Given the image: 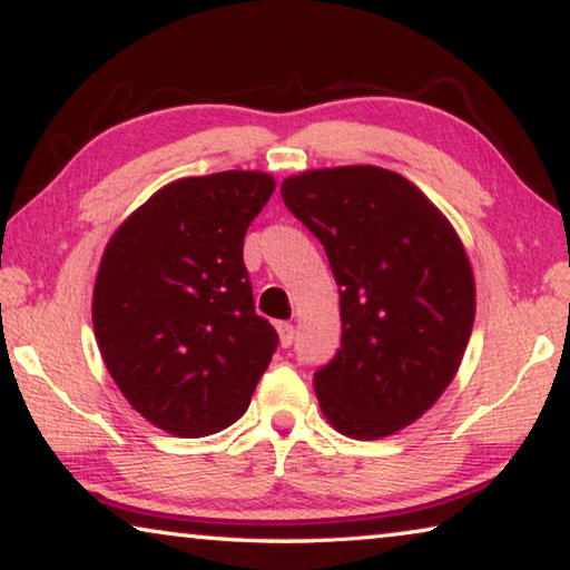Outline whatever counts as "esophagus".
<instances>
[{"label":"esophagus","instance_id":"1","mask_svg":"<svg viewBox=\"0 0 570 570\" xmlns=\"http://www.w3.org/2000/svg\"><path fill=\"white\" fill-rule=\"evenodd\" d=\"M276 330H278V342H282V346H292V344H294V334H296L294 324L278 322Z\"/></svg>","mask_w":570,"mask_h":570}]
</instances>
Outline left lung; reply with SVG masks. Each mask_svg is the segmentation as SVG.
<instances>
[{"label": "left lung", "mask_w": 570, "mask_h": 570, "mask_svg": "<svg viewBox=\"0 0 570 570\" xmlns=\"http://www.w3.org/2000/svg\"><path fill=\"white\" fill-rule=\"evenodd\" d=\"M282 198L322 240L340 286L342 346L314 374L324 417L354 440L394 435L440 400L465 354V246L414 183L377 166L304 170Z\"/></svg>", "instance_id": "1"}]
</instances>
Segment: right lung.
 <instances>
[{
    "instance_id": "right-lung-1",
    "label": "right lung",
    "mask_w": 570,
    "mask_h": 570,
    "mask_svg": "<svg viewBox=\"0 0 570 570\" xmlns=\"http://www.w3.org/2000/svg\"><path fill=\"white\" fill-rule=\"evenodd\" d=\"M274 188L262 170L173 180L105 246L95 340L122 397L170 435L234 424L276 352L244 266L246 228Z\"/></svg>"
}]
</instances>
